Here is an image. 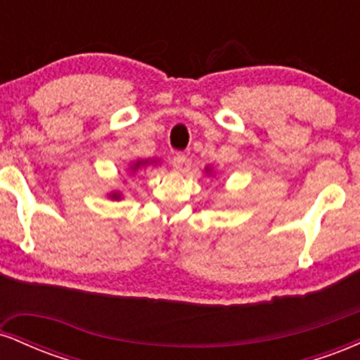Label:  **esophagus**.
Segmentation results:
<instances>
[{"label": "esophagus", "mask_w": 360, "mask_h": 360, "mask_svg": "<svg viewBox=\"0 0 360 360\" xmlns=\"http://www.w3.org/2000/svg\"><path fill=\"white\" fill-rule=\"evenodd\" d=\"M184 162H186V155L183 152H177V154L172 157V167H174L176 171H181L184 166Z\"/></svg>", "instance_id": "obj_1"}]
</instances>
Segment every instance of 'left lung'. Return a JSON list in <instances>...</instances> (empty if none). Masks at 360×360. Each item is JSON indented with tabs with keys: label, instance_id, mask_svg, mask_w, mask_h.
Masks as SVG:
<instances>
[{
	"label": "left lung",
	"instance_id": "left-lung-1",
	"mask_svg": "<svg viewBox=\"0 0 360 360\" xmlns=\"http://www.w3.org/2000/svg\"><path fill=\"white\" fill-rule=\"evenodd\" d=\"M206 172H210V169H206Z\"/></svg>",
	"mask_w": 360,
	"mask_h": 360
}]
</instances>
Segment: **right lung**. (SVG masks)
<instances>
[{"label": "right lung", "mask_w": 360, "mask_h": 360, "mask_svg": "<svg viewBox=\"0 0 360 360\" xmlns=\"http://www.w3.org/2000/svg\"><path fill=\"white\" fill-rule=\"evenodd\" d=\"M147 164H148V160H137V162H135L134 166H131V171H137L139 167L147 166ZM110 196H111V200H120V198H122V194H120V193H111Z\"/></svg>", "instance_id": "obj_1"}]
</instances>
